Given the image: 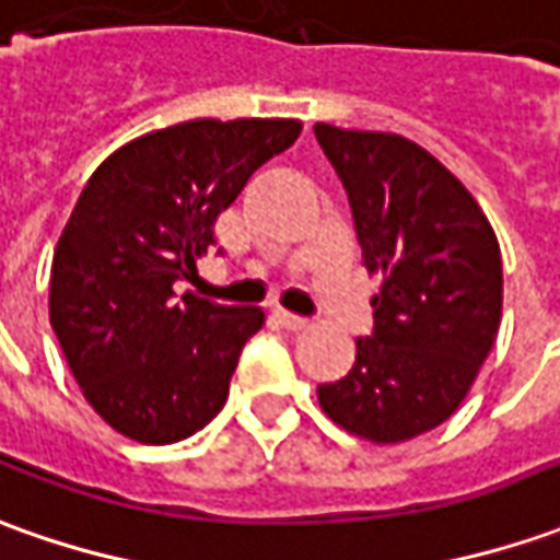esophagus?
Masks as SVG:
<instances>
[{
  "label": "esophagus",
  "mask_w": 560,
  "mask_h": 560,
  "mask_svg": "<svg viewBox=\"0 0 560 560\" xmlns=\"http://www.w3.org/2000/svg\"><path fill=\"white\" fill-rule=\"evenodd\" d=\"M272 318L279 322L281 328H288V330L310 328V318H303V315H294V312H288V310H276V312H272Z\"/></svg>",
  "instance_id": "1"
}]
</instances>
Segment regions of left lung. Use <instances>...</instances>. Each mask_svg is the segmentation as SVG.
Here are the masks:
<instances>
[{
  "instance_id": "8db88e82",
  "label": "left lung",
  "mask_w": 560,
  "mask_h": 560,
  "mask_svg": "<svg viewBox=\"0 0 560 560\" xmlns=\"http://www.w3.org/2000/svg\"><path fill=\"white\" fill-rule=\"evenodd\" d=\"M315 140L380 276L374 328L318 401L346 432L398 444L444 423L488 359L503 312L500 245L469 189L408 137L318 121Z\"/></svg>"
}]
</instances>
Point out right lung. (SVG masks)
I'll return each mask as SVG.
<instances>
[{"instance_id": "1", "label": "right lung", "mask_w": 560, "mask_h": 560, "mask_svg": "<svg viewBox=\"0 0 560 560\" xmlns=\"http://www.w3.org/2000/svg\"><path fill=\"white\" fill-rule=\"evenodd\" d=\"M296 119H192L125 143L91 174L57 242L51 328L89 405L140 444H174L226 405L260 306L174 294L217 245L250 174L300 137Z\"/></svg>"}]
</instances>
